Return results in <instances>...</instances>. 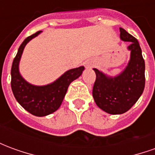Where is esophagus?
Instances as JSON below:
<instances>
[{"label":"esophagus","mask_w":155,"mask_h":155,"mask_svg":"<svg viewBox=\"0 0 155 155\" xmlns=\"http://www.w3.org/2000/svg\"><path fill=\"white\" fill-rule=\"evenodd\" d=\"M89 67H91V66H90V65H89Z\"/></svg>","instance_id":"obj_1"}]
</instances>
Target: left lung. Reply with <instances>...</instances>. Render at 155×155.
I'll list each match as a JSON object with an SVG mask.
<instances>
[{"label": "left lung", "instance_id": "1", "mask_svg": "<svg viewBox=\"0 0 155 155\" xmlns=\"http://www.w3.org/2000/svg\"><path fill=\"white\" fill-rule=\"evenodd\" d=\"M120 39L129 41L130 59L125 69L116 76H108L97 69L92 94L99 108L111 114L125 113L135 104L143 93L145 84V64L137 39L120 28Z\"/></svg>", "mask_w": 155, "mask_h": 155}]
</instances>
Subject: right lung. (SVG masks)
<instances>
[{"mask_svg": "<svg viewBox=\"0 0 155 155\" xmlns=\"http://www.w3.org/2000/svg\"><path fill=\"white\" fill-rule=\"evenodd\" d=\"M41 32L37 31L30 35L22 42L13 61L11 71V84L15 100L25 110L39 117L45 116L57 110L64 100L69 85L80 77L84 70V66L69 70L53 83L46 85L37 86L28 83L20 74L19 63L26 44Z\"/></svg>", "mask_w": 155, "mask_h": 155, "instance_id": "right-lung-1", "label": "right lung"}]
</instances>
